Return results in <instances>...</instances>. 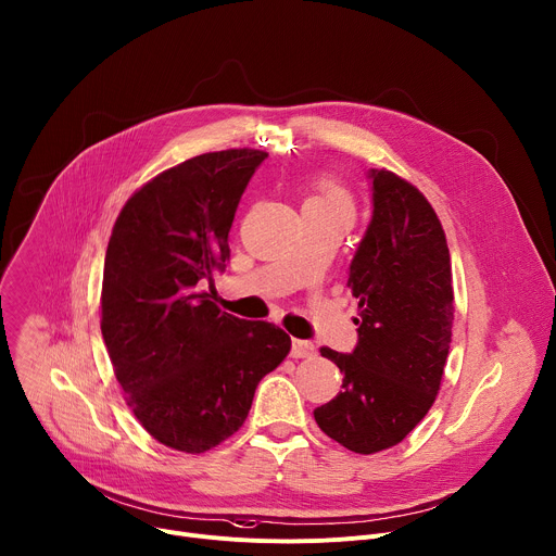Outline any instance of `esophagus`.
Segmentation results:
<instances>
[{"mask_svg":"<svg viewBox=\"0 0 556 556\" xmlns=\"http://www.w3.org/2000/svg\"><path fill=\"white\" fill-rule=\"evenodd\" d=\"M317 355V350L311 341L304 339H292V348H290V357L292 359H313Z\"/></svg>","mask_w":556,"mask_h":556,"instance_id":"1","label":"esophagus"}]
</instances>
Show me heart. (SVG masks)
<instances>
[{
    "mask_svg": "<svg viewBox=\"0 0 556 556\" xmlns=\"http://www.w3.org/2000/svg\"><path fill=\"white\" fill-rule=\"evenodd\" d=\"M308 201H326V204H343V206H348V199H345L343 190H339L332 184H321L319 192L315 197H311Z\"/></svg>",
    "mask_w": 556,
    "mask_h": 556,
    "instance_id": "obj_1",
    "label": "heart"
}]
</instances>
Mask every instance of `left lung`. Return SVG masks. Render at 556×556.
Here are the masks:
<instances>
[{
    "mask_svg": "<svg viewBox=\"0 0 556 556\" xmlns=\"http://www.w3.org/2000/svg\"><path fill=\"white\" fill-rule=\"evenodd\" d=\"M368 177L372 219L348 275L359 341L350 355L321 348L343 372V390L315 410L330 439L359 454L396 445L428 415L454 319L450 250L434 208L386 168Z\"/></svg>",
    "mask_w": 556,
    "mask_h": 556,
    "instance_id": "8db88e82",
    "label": "left lung"
}]
</instances>
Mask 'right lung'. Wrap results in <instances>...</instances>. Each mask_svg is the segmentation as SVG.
I'll return each mask as SVG.
<instances>
[{"mask_svg":"<svg viewBox=\"0 0 556 556\" xmlns=\"http://www.w3.org/2000/svg\"><path fill=\"white\" fill-rule=\"evenodd\" d=\"M266 157L230 148L186 160L141 186L113 226L104 343L137 421L179 452L235 434L260 381L290 352L279 326L222 313L213 290H201L226 270L235 211Z\"/></svg>","mask_w":556,"mask_h":556,"instance_id":"obj_1","label":"right lung"}]
</instances>
